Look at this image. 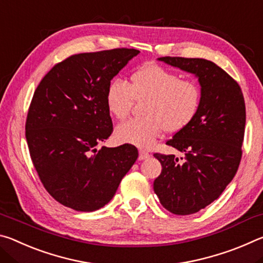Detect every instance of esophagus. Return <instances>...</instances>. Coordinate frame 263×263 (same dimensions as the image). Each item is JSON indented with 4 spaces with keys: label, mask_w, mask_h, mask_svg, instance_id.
<instances>
[{
    "label": "esophagus",
    "mask_w": 263,
    "mask_h": 263,
    "mask_svg": "<svg viewBox=\"0 0 263 263\" xmlns=\"http://www.w3.org/2000/svg\"><path fill=\"white\" fill-rule=\"evenodd\" d=\"M149 158V153L147 151L140 148L139 149V160H145V159H148Z\"/></svg>",
    "instance_id": "obj_1"
}]
</instances>
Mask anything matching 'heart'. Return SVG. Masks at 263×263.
<instances>
[{"label": "heart", "instance_id": "b5f03b06", "mask_svg": "<svg viewBox=\"0 0 263 263\" xmlns=\"http://www.w3.org/2000/svg\"><path fill=\"white\" fill-rule=\"evenodd\" d=\"M136 100H145V115L121 124L116 136L147 147L163 130L177 132L194 121L202 104V88L194 79H181L176 72L148 64L132 72L130 83L116 78L106 87V108L119 121L130 115Z\"/></svg>", "mask_w": 263, "mask_h": 263}]
</instances>
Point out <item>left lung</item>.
I'll return each instance as SVG.
<instances>
[{
  "label": "left lung",
  "instance_id": "obj_1",
  "mask_svg": "<svg viewBox=\"0 0 263 263\" xmlns=\"http://www.w3.org/2000/svg\"><path fill=\"white\" fill-rule=\"evenodd\" d=\"M159 60L195 74L202 87L197 116L166 141L184 157L154 153L162 166L153 183L160 203L174 215H191L216 201L233 180L242 157L246 106L238 82L215 62L182 57Z\"/></svg>",
  "mask_w": 263,
  "mask_h": 263
}]
</instances>
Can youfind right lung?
<instances>
[{
  "mask_svg": "<svg viewBox=\"0 0 263 263\" xmlns=\"http://www.w3.org/2000/svg\"><path fill=\"white\" fill-rule=\"evenodd\" d=\"M139 53L114 48L73 54L53 66L34 90L25 138L44 188L62 205L84 212L103 208L136 162L133 145L96 146L114 131L106 87Z\"/></svg>",
  "mask_w": 263,
  "mask_h": 263,
  "instance_id": "add662e5",
  "label": "right lung"
}]
</instances>
